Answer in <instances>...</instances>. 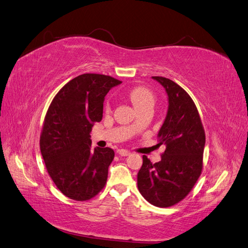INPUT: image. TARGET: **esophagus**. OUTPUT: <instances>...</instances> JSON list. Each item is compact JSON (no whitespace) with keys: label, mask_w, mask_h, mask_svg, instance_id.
<instances>
[{"label":"esophagus","mask_w":248,"mask_h":248,"mask_svg":"<svg viewBox=\"0 0 248 248\" xmlns=\"http://www.w3.org/2000/svg\"><path fill=\"white\" fill-rule=\"evenodd\" d=\"M118 154L122 155V157H126V155H129L131 153L126 150H118Z\"/></svg>","instance_id":"1"}]
</instances>
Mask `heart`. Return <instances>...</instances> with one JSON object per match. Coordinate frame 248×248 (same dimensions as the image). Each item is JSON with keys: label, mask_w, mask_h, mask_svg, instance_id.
<instances>
[{"label": "heart", "mask_w": 248, "mask_h": 248, "mask_svg": "<svg viewBox=\"0 0 248 248\" xmlns=\"http://www.w3.org/2000/svg\"><path fill=\"white\" fill-rule=\"evenodd\" d=\"M129 97L133 103L134 107L137 110L143 106L151 105L155 103V97L150 90L145 87H134L129 91Z\"/></svg>", "instance_id": "obj_1"}]
</instances>
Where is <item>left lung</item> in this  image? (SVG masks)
Returning a JSON list of instances; mask_svg holds the SVG:
<instances>
[{"label": "left lung", "instance_id": "left-lung-1", "mask_svg": "<svg viewBox=\"0 0 248 248\" xmlns=\"http://www.w3.org/2000/svg\"><path fill=\"white\" fill-rule=\"evenodd\" d=\"M152 78L168 96L167 114L158 132V144L166 148L155 164L143 155L137 185L148 202L167 208L185 199L199 180L206 136L199 111L186 91L166 78Z\"/></svg>", "mask_w": 248, "mask_h": 248}]
</instances>
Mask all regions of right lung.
<instances>
[{
  "mask_svg": "<svg viewBox=\"0 0 248 248\" xmlns=\"http://www.w3.org/2000/svg\"><path fill=\"white\" fill-rule=\"evenodd\" d=\"M120 81L84 74L70 80L49 105L40 152L55 185L69 199L84 202L104 188L114 159L110 147H91L90 133L103 118L105 96Z\"/></svg>",
  "mask_w": 248,
  "mask_h": 248,
  "instance_id": "right-lung-1",
  "label": "right lung"
}]
</instances>
